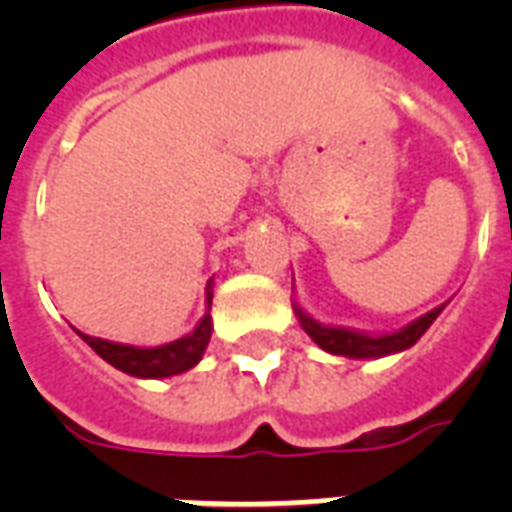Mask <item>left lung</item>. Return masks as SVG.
Returning <instances> with one entry per match:
<instances>
[{
  "instance_id": "left-lung-1",
  "label": "left lung",
  "mask_w": 512,
  "mask_h": 512,
  "mask_svg": "<svg viewBox=\"0 0 512 512\" xmlns=\"http://www.w3.org/2000/svg\"><path fill=\"white\" fill-rule=\"evenodd\" d=\"M295 311L297 316H300L303 329L313 337V342H316L319 348L348 358H380L388 356V353H398V350L412 348L414 342L428 332L430 324L438 319V313L444 311V305H441V308H433L430 313H425V316H420L417 321H412V324L401 329V332H393V335L382 337H369L361 335V332H350V329L321 327V324H316L313 319H308L300 308H295Z\"/></svg>"
}]
</instances>
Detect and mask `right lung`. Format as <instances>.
Wrapping results in <instances>:
<instances>
[{
  "mask_svg": "<svg viewBox=\"0 0 512 512\" xmlns=\"http://www.w3.org/2000/svg\"><path fill=\"white\" fill-rule=\"evenodd\" d=\"M207 295V300L212 303V292H207ZM209 337H212V319H209L207 313L191 335L180 337V340L170 342V345H162V348H132V345H119V342H108L90 335H82V340L100 358H106L108 364L132 374V377H172V374L188 372L191 366L199 364Z\"/></svg>",
  "mask_w": 512,
  "mask_h": 512,
  "instance_id": "1",
  "label": "right lung"
}]
</instances>
